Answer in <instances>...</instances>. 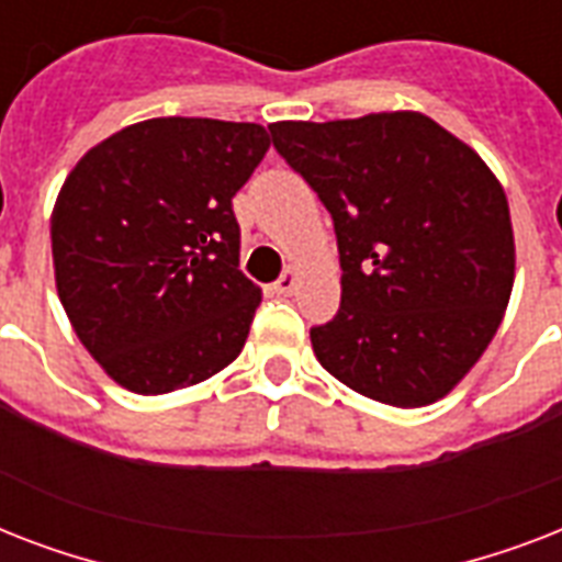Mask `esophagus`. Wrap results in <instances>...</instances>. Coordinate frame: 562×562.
Masks as SVG:
<instances>
[{"label":"esophagus","mask_w":562,"mask_h":562,"mask_svg":"<svg viewBox=\"0 0 562 562\" xmlns=\"http://www.w3.org/2000/svg\"><path fill=\"white\" fill-rule=\"evenodd\" d=\"M294 285H297V273H294V268H289V271L282 273L280 280L273 282L271 289H273V294H282V297H289L291 291H294Z\"/></svg>","instance_id":"34e87169"}]
</instances>
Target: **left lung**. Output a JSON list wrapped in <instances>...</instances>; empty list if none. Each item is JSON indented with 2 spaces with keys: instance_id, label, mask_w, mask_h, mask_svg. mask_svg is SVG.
<instances>
[{
  "instance_id": "obj_1",
  "label": "left lung",
  "mask_w": 562,
  "mask_h": 562,
  "mask_svg": "<svg viewBox=\"0 0 562 562\" xmlns=\"http://www.w3.org/2000/svg\"><path fill=\"white\" fill-rule=\"evenodd\" d=\"M268 131L338 238L341 308L308 333L317 361L384 405L446 396L487 350L514 289V227L496 175L411 110Z\"/></svg>"
}]
</instances>
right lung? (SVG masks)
Listing matches in <instances>:
<instances>
[{
  "instance_id": "obj_1",
  "label": "right lung",
  "mask_w": 562,
  "mask_h": 562,
  "mask_svg": "<svg viewBox=\"0 0 562 562\" xmlns=\"http://www.w3.org/2000/svg\"><path fill=\"white\" fill-rule=\"evenodd\" d=\"M268 145L254 122L148 119L69 171L52 212L57 294L127 391L189 387L245 347L262 291L238 271L233 198Z\"/></svg>"
}]
</instances>
